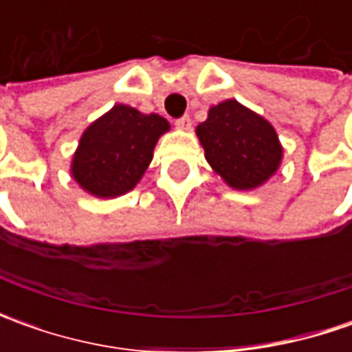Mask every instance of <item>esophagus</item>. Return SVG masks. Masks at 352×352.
<instances>
[{
    "mask_svg": "<svg viewBox=\"0 0 352 352\" xmlns=\"http://www.w3.org/2000/svg\"><path fill=\"white\" fill-rule=\"evenodd\" d=\"M176 127L182 129V131H188V129L192 127V119L188 116L180 117V119H176Z\"/></svg>",
    "mask_w": 352,
    "mask_h": 352,
    "instance_id": "34e87169",
    "label": "esophagus"
}]
</instances>
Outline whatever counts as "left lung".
Here are the masks:
<instances>
[{"instance_id": "left-lung-1", "label": "left lung", "mask_w": 352, "mask_h": 352, "mask_svg": "<svg viewBox=\"0 0 352 352\" xmlns=\"http://www.w3.org/2000/svg\"><path fill=\"white\" fill-rule=\"evenodd\" d=\"M196 135L211 168L235 190L263 186L282 162L274 127L236 100L213 105Z\"/></svg>"}]
</instances>
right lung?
<instances>
[{
    "mask_svg": "<svg viewBox=\"0 0 352 352\" xmlns=\"http://www.w3.org/2000/svg\"><path fill=\"white\" fill-rule=\"evenodd\" d=\"M168 129L164 117L117 103L84 131L72 158V178L96 197L127 194L148 168L156 141Z\"/></svg>",
    "mask_w": 352,
    "mask_h": 352,
    "instance_id": "add662e5",
    "label": "right lung"
}]
</instances>
